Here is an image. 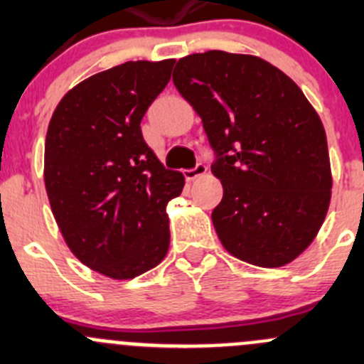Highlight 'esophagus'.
<instances>
[{"mask_svg": "<svg viewBox=\"0 0 364 364\" xmlns=\"http://www.w3.org/2000/svg\"><path fill=\"white\" fill-rule=\"evenodd\" d=\"M205 171H208V167H205L203 161H197L196 167H193V168H186V171H183V174H185L186 181H193V179H197V178H200V176H204Z\"/></svg>", "mask_w": 364, "mask_h": 364, "instance_id": "esophagus-1", "label": "esophagus"}]
</instances>
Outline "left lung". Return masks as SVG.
Wrapping results in <instances>:
<instances>
[{"label": "left lung", "mask_w": 364, "mask_h": 364, "mask_svg": "<svg viewBox=\"0 0 364 364\" xmlns=\"http://www.w3.org/2000/svg\"><path fill=\"white\" fill-rule=\"evenodd\" d=\"M174 86L203 117L223 197L213 209L227 252L260 267L296 259L331 200L326 132L299 86L267 61L208 50L176 63Z\"/></svg>", "instance_id": "obj_1"}]
</instances>
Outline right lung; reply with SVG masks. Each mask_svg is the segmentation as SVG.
I'll list each match as a JSON object with an SVG mask.
<instances>
[{
    "instance_id": "1",
    "label": "right lung",
    "mask_w": 364,
    "mask_h": 364,
    "mask_svg": "<svg viewBox=\"0 0 364 364\" xmlns=\"http://www.w3.org/2000/svg\"><path fill=\"white\" fill-rule=\"evenodd\" d=\"M172 65L127 61L82 80L47 130L43 178L61 234L80 262L116 280L155 267L171 243L165 205L185 178L160 164L141 121Z\"/></svg>"
}]
</instances>
